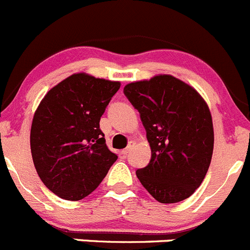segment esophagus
<instances>
[{"instance_id": "1", "label": "esophagus", "mask_w": 250, "mask_h": 250, "mask_svg": "<svg viewBox=\"0 0 250 250\" xmlns=\"http://www.w3.org/2000/svg\"><path fill=\"white\" fill-rule=\"evenodd\" d=\"M130 149H132V146H128L127 148L123 149V150H122V154H123V155H127V154L129 153V151H130Z\"/></svg>"}]
</instances>
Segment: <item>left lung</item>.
I'll return each mask as SVG.
<instances>
[{
	"instance_id": "obj_1",
	"label": "left lung",
	"mask_w": 250,
	"mask_h": 250,
	"mask_svg": "<svg viewBox=\"0 0 250 250\" xmlns=\"http://www.w3.org/2000/svg\"><path fill=\"white\" fill-rule=\"evenodd\" d=\"M123 92L141 113L151 149L150 162L137 170V178L162 204L190 197L213 153V123L204 97L167 74L127 83Z\"/></svg>"
}]
</instances>
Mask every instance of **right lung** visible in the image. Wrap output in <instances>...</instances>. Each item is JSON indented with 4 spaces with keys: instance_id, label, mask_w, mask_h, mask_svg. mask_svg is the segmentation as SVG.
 <instances>
[{
    "instance_id": "add662e5",
    "label": "right lung",
    "mask_w": 250,
    "mask_h": 250,
    "mask_svg": "<svg viewBox=\"0 0 250 250\" xmlns=\"http://www.w3.org/2000/svg\"><path fill=\"white\" fill-rule=\"evenodd\" d=\"M120 87V81L72 74L50 88L34 112V167L60 199L79 201L90 195L117 160L106 146L100 120Z\"/></svg>"
}]
</instances>
